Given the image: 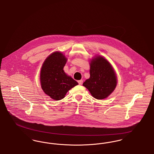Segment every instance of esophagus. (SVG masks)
<instances>
[{"mask_svg": "<svg viewBox=\"0 0 154 154\" xmlns=\"http://www.w3.org/2000/svg\"><path fill=\"white\" fill-rule=\"evenodd\" d=\"M78 82H79V84L80 85H82V84H83V80H79L78 81Z\"/></svg>", "mask_w": 154, "mask_h": 154, "instance_id": "1", "label": "esophagus"}]
</instances>
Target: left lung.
Returning a JSON list of instances; mask_svg holds the SVG:
<instances>
[{"instance_id":"left-lung-1","label":"left lung","mask_w":154,"mask_h":154,"mask_svg":"<svg viewBox=\"0 0 154 154\" xmlns=\"http://www.w3.org/2000/svg\"><path fill=\"white\" fill-rule=\"evenodd\" d=\"M90 77L83 83L91 95L100 100L107 97L114 91L117 77L110 62L100 55L90 60Z\"/></svg>"}]
</instances>
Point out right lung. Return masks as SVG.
I'll return each instance as SVG.
<instances>
[{"instance_id":"add662e5","label":"right lung","mask_w":154,"mask_h":154,"mask_svg":"<svg viewBox=\"0 0 154 154\" xmlns=\"http://www.w3.org/2000/svg\"><path fill=\"white\" fill-rule=\"evenodd\" d=\"M67 60L61 52H54L45 59L41 68V87L46 95L55 100L64 98L70 89L79 84L63 70Z\"/></svg>"}]
</instances>
